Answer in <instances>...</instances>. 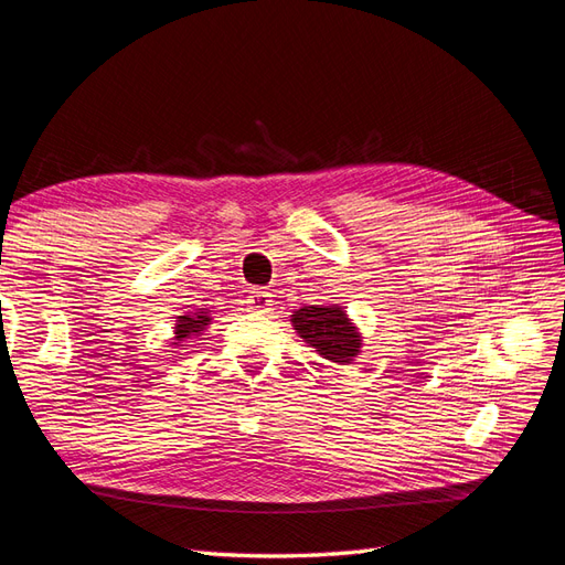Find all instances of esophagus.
<instances>
[{
	"mask_svg": "<svg viewBox=\"0 0 565 565\" xmlns=\"http://www.w3.org/2000/svg\"><path fill=\"white\" fill-rule=\"evenodd\" d=\"M273 306V299L268 292H252L249 297V311L252 313H268Z\"/></svg>",
	"mask_w": 565,
	"mask_h": 565,
	"instance_id": "34e87169",
	"label": "esophagus"
}]
</instances>
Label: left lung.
<instances>
[{
    "mask_svg": "<svg viewBox=\"0 0 565 565\" xmlns=\"http://www.w3.org/2000/svg\"><path fill=\"white\" fill-rule=\"evenodd\" d=\"M289 320L303 344L334 365H351L363 351L361 328L349 318L344 306H301L292 311Z\"/></svg>",
    "mask_w": 565,
    "mask_h": 565,
    "instance_id": "8db88e82",
    "label": "left lung"
}]
</instances>
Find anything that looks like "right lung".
<instances>
[{"label":"right lung","instance_id":"1","mask_svg":"<svg viewBox=\"0 0 565 565\" xmlns=\"http://www.w3.org/2000/svg\"><path fill=\"white\" fill-rule=\"evenodd\" d=\"M212 322H214V318H212L210 309H195V311H185V313L177 316L174 334H172V341H169V344H172L174 349L183 347V341L200 337L204 330L210 328Z\"/></svg>","mask_w":565,"mask_h":565}]
</instances>
